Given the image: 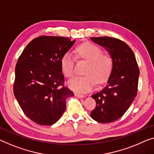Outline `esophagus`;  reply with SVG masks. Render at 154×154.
Wrapping results in <instances>:
<instances>
[{
    "mask_svg": "<svg viewBox=\"0 0 154 154\" xmlns=\"http://www.w3.org/2000/svg\"><path fill=\"white\" fill-rule=\"evenodd\" d=\"M75 96L79 98H84L85 97L84 95H81V94H79V93H75Z\"/></svg>",
    "mask_w": 154,
    "mask_h": 154,
    "instance_id": "esophagus-1",
    "label": "esophagus"
}]
</instances>
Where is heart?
Returning a JSON list of instances; mask_svg holds the SVG:
<instances>
[{
    "instance_id": "obj_1",
    "label": "heart",
    "mask_w": 154,
    "mask_h": 154,
    "mask_svg": "<svg viewBox=\"0 0 154 154\" xmlns=\"http://www.w3.org/2000/svg\"><path fill=\"white\" fill-rule=\"evenodd\" d=\"M77 57L89 63L85 75L86 76L75 77L68 82L70 89L79 93L91 91L97 84L104 82L111 72L113 66V58L109 54H104L103 50L97 45L90 43L80 45L76 49ZM75 58L70 52L64 54L61 59V69L66 77L74 75Z\"/></svg>"
}]
</instances>
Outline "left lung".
Instances as JSON below:
<instances>
[{
	"label": "left lung",
	"instance_id": "obj_1",
	"mask_svg": "<svg viewBox=\"0 0 154 154\" xmlns=\"http://www.w3.org/2000/svg\"><path fill=\"white\" fill-rule=\"evenodd\" d=\"M91 39L104 47L113 58L106 85L92 95L96 106L91 113V118L97 122L110 123L120 118L135 100L140 70L134 53L124 41L109 36Z\"/></svg>",
	"mask_w": 154,
	"mask_h": 154
}]
</instances>
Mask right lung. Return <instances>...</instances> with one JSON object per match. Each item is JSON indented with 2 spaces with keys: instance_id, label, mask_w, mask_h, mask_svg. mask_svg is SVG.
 Wrapping results in <instances>:
<instances>
[{
  "instance_id": "right-lung-1",
  "label": "right lung",
  "mask_w": 154,
  "mask_h": 154,
  "mask_svg": "<svg viewBox=\"0 0 154 154\" xmlns=\"http://www.w3.org/2000/svg\"><path fill=\"white\" fill-rule=\"evenodd\" d=\"M75 42L61 36H41L28 43L15 68L14 94L24 113L40 125H52L74 94L63 86L61 59Z\"/></svg>"
}]
</instances>
